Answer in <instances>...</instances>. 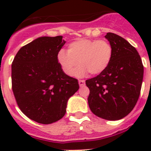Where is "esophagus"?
Listing matches in <instances>:
<instances>
[{
  "label": "esophagus",
  "instance_id": "esophagus-1",
  "mask_svg": "<svg viewBox=\"0 0 151 151\" xmlns=\"http://www.w3.org/2000/svg\"><path fill=\"white\" fill-rule=\"evenodd\" d=\"M78 84L80 85L81 87H83V86H85V82L84 80H79L78 81Z\"/></svg>",
  "mask_w": 151,
  "mask_h": 151
}]
</instances>
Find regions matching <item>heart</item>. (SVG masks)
I'll use <instances>...</instances> for the list:
<instances>
[{
	"label": "heart",
	"mask_w": 151,
	"mask_h": 151,
	"mask_svg": "<svg viewBox=\"0 0 151 151\" xmlns=\"http://www.w3.org/2000/svg\"><path fill=\"white\" fill-rule=\"evenodd\" d=\"M113 56V48L106 40L80 39L70 43L67 52L60 50L57 59L62 70L67 75H73L78 64V75L88 73L98 75L107 68Z\"/></svg>",
	"instance_id": "obj_1"
}]
</instances>
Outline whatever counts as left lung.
I'll return each mask as SVG.
<instances>
[{"label": "left lung", "instance_id": "8db88e82", "mask_svg": "<svg viewBox=\"0 0 151 151\" xmlns=\"http://www.w3.org/2000/svg\"><path fill=\"white\" fill-rule=\"evenodd\" d=\"M113 56L103 73L85 81L90 93L88 103L95 115L117 121L135 107L143 78V65L136 48L122 37L107 33Z\"/></svg>", "mask_w": 151, "mask_h": 151}]
</instances>
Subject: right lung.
Wrapping results in <instances>:
<instances>
[{"mask_svg":"<svg viewBox=\"0 0 151 151\" xmlns=\"http://www.w3.org/2000/svg\"><path fill=\"white\" fill-rule=\"evenodd\" d=\"M63 37H41L20 48L12 64V88L18 106L29 119L48 124L66 114L67 100L79 88L57 55Z\"/></svg>","mask_w":151,"mask_h":151,"instance_id":"right-lung-1","label":"right lung"}]
</instances>
